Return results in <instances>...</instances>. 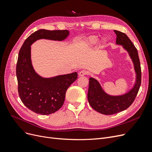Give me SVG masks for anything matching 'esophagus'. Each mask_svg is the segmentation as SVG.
I'll return each mask as SVG.
<instances>
[{"label":"esophagus","instance_id":"34e87169","mask_svg":"<svg viewBox=\"0 0 152 152\" xmlns=\"http://www.w3.org/2000/svg\"><path fill=\"white\" fill-rule=\"evenodd\" d=\"M87 72L86 70H81V71L79 72V76L82 77V76H84V75H87Z\"/></svg>","mask_w":152,"mask_h":152}]
</instances>
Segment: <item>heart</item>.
<instances>
[{
	"label": "heart",
	"mask_w": 152,
	"mask_h": 152,
	"mask_svg": "<svg viewBox=\"0 0 152 152\" xmlns=\"http://www.w3.org/2000/svg\"><path fill=\"white\" fill-rule=\"evenodd\" d=\"M89 42L91 44H96V42H98V39L95 38V37H93V38H91L90 40H89Z\"/></svg>",
	"instance_id": "obj_1"
}]
</instances>
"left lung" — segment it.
Masks as SVG:
<instances>
[{"mask_svg": "<svg viewBox=\"0 0 152 152\" xmlns=\"http://www.w3.org/2000/svg\"><path fill=\"white\" fill-rule=\"evenodd\" d=\"M114 31L117 35L116 44L122 45L132 59L136 78L134 87L127 93L120 96L106 93L97 80L90 78L87 93L88 102L94 110L104 115L115 114L129 107L136 97L141 82V65L137 49L127 35L117 30Z\"/></svg>", "mask_w": 152, "mask_h": 152, "instance_id": "left-lung-1", "label": "left lung"}]
</instances>
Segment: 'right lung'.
Masks as SVG:
<instances>
[{"instance_id":"add662e5","label":"right lung","mask_w":152,"mask_h":152,"mask_svg":"<svg viewBox=\"0 0 152 152\" xmlns=\"http://www.w3.org/2000/svg\"><path fill=\"white\" fill-rule=\"evenodd\" d=\"M69 31L40 29L31 34L21 46L16 65V77L20 98L26 107L36 113L49 115L56 112L65 102L67 89L77 79V73L44 78L38 75L31 61V45L45 39L61 41Z\"/></svg>"}]
</instances>
